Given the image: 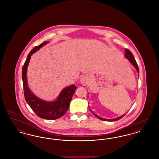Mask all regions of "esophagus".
Here are the masks:
<instances>
[{"label":"esophagus","mask_w":159,"mask_h":159,"mask_svg":"<svg viewBox=\"0 0 159 159\" xmlns=\"http://www.w3.org/2000/svg\"><path fill=\"white\" fill-rule=\"evenodd\" d=\"M80 83H82L83 84V86H86L88 84V79L86 76H83L82 77H81L80 79Z\"/></svg>","instance_id":"esophagus-1"}]
</instances>
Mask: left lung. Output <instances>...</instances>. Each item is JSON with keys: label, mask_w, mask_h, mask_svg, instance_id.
Segmentation results:
<instances>
[{"label": "left lung", "mask_w": 159, "mask_h": 159, "mask_svg": "<svg viewBox=\"0 0 159 159\" xmlns=\"http://www.w3.org/2000/svg\"><path fill=\"white\" fill-rule=\"evenodd\" d=\"M125 58L128 60L130 62V64L135 67V68L136 69V71H137V73H138V77H139V68H138V65H137V63H136V61H135V58H134L133 54L132 53V52H131L129 50L127 49H125ZM90 111H91L92 113L93 114L94 116H95L96 117H97L99 119H100V120H103V121H114L118 120H119V119H120L121 118H122V117L126 114H124L123 115H122L121 116H120V117H116V118H115V119H104V118L101 117L100 116H99L97 114H95L93 113L91 110H90Z\"/></svg>", "instance_id": "8db88e82"}]
</instances>
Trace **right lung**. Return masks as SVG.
I'll return each mask as SVG.
<instances>
[{
  "mask_svg": "<svg viewBox=\"0 0 159 159\" xmlns=\"http://www.w3.org/2000/svg\"><path fill=\"white\" fill-rule=\"evenodd\" d=\"M49 42H44L40 45L35 46L31 51L23 67L22 80L24 97L27 104L39 117L52 120L60 118L68 110L72 97L77 88L75 84H71L64 88L61 91L57 98L51 101L39 98L30 89L27 82V72L31 57Z\"/></svg>",
  "mask_w": 159,
  "mask_h": 159,
  "instance_id": "right-lung-1",
  "label": "right lung"
}]
</instances>
